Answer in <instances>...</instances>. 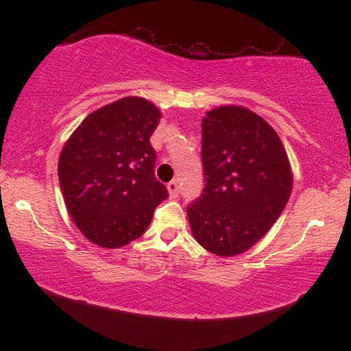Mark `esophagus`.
<instances>
[{"mask_svg": "<svg viewBox=\"0 0 351 351\" xmlns=\"http://www.w3.org/2000/svg\"><path fill=\"white\" fill-rule=\"evenodd\" d=\"M168 191H170L171 198H176V196H178V193H180L178 180H173V181H170V183H168Z\"/></svg>", "mask_w": 351, "mask_h": 351, "instance_id": "obj_1", "label": "esophagus"}]
</instances>
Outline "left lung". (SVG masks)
<instances>
[{
	"instance_id": "obj_1",
	"label": "left lung",
	"mask_w": 351,
	"mask_h": 351,
	"mask_svg": "<svg viewBox=\"0 0 351 351\" xmlns=\"http://www.w3.org/2000/svg\"><path fill=\"white\" fill-rule=\"evenodd\" d=\"M204 188L186 208L193 236L223 257L251 249L282 215L292 191L287 153L276 130L244 107L203 119Z\"/></svg>"
}]
</instances>
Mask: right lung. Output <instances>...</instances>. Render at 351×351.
<instances>
[{
  "label": "right lung",
  "instance_id": "obj_1",
  "mask_svg": "<svg viewBox=\"0 0 351 351\" xmlns=\"http://www.w3.org/2000/svg\"><path fill=\"white\" fill-rule=\"evenodd\" d=\"M160 110L125 97L92 112L64 145L59 183L66 208L84 236L114 249L138 239L168 189L155 178L150 136Z\"/></svg>",
  "mask_w": 351,
  "mask_h": 351
}]
</instances>
